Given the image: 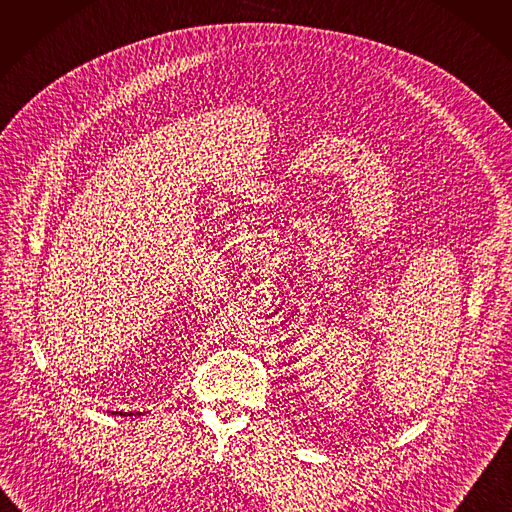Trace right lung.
Masks as SVG:
<instances>
[{"label":"right lung","mask_w":512,"mask_h":512,"mask_svg":"<svg viewBox=\"0 0 512 512\" xmlns=\"http://www.w3.org/2000/svg\"><path fill=\"white\" fill-rule=\"evenodd\" d=\"M123 416H125V414H123ZM129 416H131V414H129Z\"/></svg>","instance_id":"add662e5"}]
</instances>
